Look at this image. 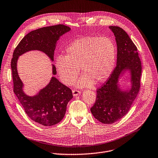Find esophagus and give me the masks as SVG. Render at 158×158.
I'll return each mask as SVG.
<instances>
[{"instance_id": "esophagus-1", "label": "esophagus", "mask_w": 158, "mask_h": 158, "mask_svg": "<svg viewBox=\"0 0 158 158\" xmlns=\"http://www.w3.org/2000/svg\"><path fill=\"white\" fill-rule=\"evenodd\" d=\"M81 92L79 91V90H73V94L74 96H77L79 94H80Z\"/></svg>"}]
</instances>
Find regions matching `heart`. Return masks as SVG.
Instances as JSON below:
<instances>
[{
  "mask_svg": "<svg viewBox=\"0 0 158 158\" xmlns=\"http://www.w3.org/2000/svg\"><path fill=\"white\" fill-rule=\"evenodd\" d=\"M65 56L56 58L55 66L61 81L65 85L74 83L79 73L78 87H87L106 82L111 75L116 60V46L108 37L85 36L71 43Z\"/></svg>",
  "mask_w": 158,
  "mask_h": 158,
  "instance_id": "1",
  "label": "heart"
}]
</instances>
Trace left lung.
Listing matches in <instances>:
<instances>
[{
  "instance_id": "8db88e82",
  "label": "left lung",
  "mask_w": 158,
  "mask_h": 158,
  "mask_svg": "<svg viewBox=\"0 0 158 158\" xmlns=\"http://www.w3.org/2000/svg\"><path fill=\"white\" fill-rule=\"evenodd\" d=\"M117 46V66L106 83L97 89L96 101L90 109L97 120L112 124L123 118L130 110L139 88L141 63L137 48L128 34L120 27L110 26ZM128 73L131 87L122 89L119 79Z\"/></svg>"
}]
</instances>
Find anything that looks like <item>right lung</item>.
<instances>
[{"instance_id": "add662e5", "label": "right lung", "mask_w": 158, "mask_h": 158, "mask_svg": "<svg viewBox=\"0 0 158 158\" xmlns=\"http://www.w3.org/2000/svg\"><path fill=\"white\" fill-rule=\"evenodd\" d=\"M71 28L64 25H57L38 28L28 33L15 49L11 61L14 92L21 103L27 115L33 121L43 126H52L64 118L67 105L73 97L71 90L52 76L46 86L36 95L30 96L23 91V83L17 72L19 57L27 52L38 50L54 60L57 41ZM52 74H56V67L52 64Z\"/></svg>"}]
</instances>
